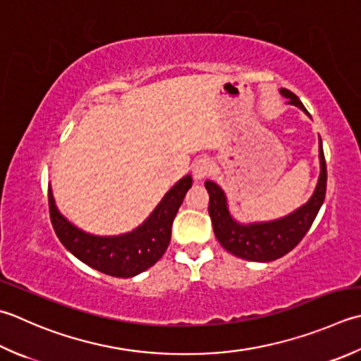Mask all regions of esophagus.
I'll return each mask as SVG.
<instances>
[{"label":"esophagus","instance_id":"1","mask_svg":"<svg viewBox=\"0 0 361 361\" xmlns=\"http://www.w3.org/2000/svg\"><path fill=\"white\" fill-rule=\"evenodd\" d=\"M211 167H213V166H211L209 159H207V158L197 159V161L194 162V164H192V175H194V178H195L197 181L203 180L204 176L209 175Z\"/></svg>","mask_w":361,"mask_h":361}]
</instances>
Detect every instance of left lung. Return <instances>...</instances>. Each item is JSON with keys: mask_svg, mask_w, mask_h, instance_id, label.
<instances>
[{"mask_svg": "<svg viewBox=\"0 0 361 361\" xmlns=\"http://www.w3.org/2000/svg\"><path fill=\"white\" fill-rule=\"evenodd\" d=\"M280 94L281 97L286 98L289 104L298 106L299 109L310 116L305 106L299 100V97L294 95L291 90L280 89ZM319 164V178H317L314 192L310 197L308 202L303 203L298 209H294L293 213L264 222H238L230 213L228 200L224 189L214 181H204V188H207L209 194L208 213L211 216V221H213V228L217 241L231 255L247 261L267 263V261H274L286 255L307 235V231L312 227L317 213H319L324 199H326L327 167L326 158H324L321 137Z\"/></svg>", "mask_w": 361, "mask_h": 361, "instance_id": "left-lung-1", "label": "left lung"}]
</instances>
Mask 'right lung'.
<instances>
[{
    "label": "right lung",
    "instance_id": "right-lung-1",
    "mask_svg": "<svg viewBox=\"0 0 361 361\" xmlns=\"http://www.w3.org/2000/svg\"><path fill=\"white\" fill-rule=\"evenodd\" d=\"M190 186L192 176H183L139 227L116 236L92 235L78 228L56 207L51 186L48 188L49 217L59 241L84 264L111 277L130 279L147 271L164 255L171 243L173 219Z\"/></svg>",
    "mask_w": 361,
    "mask_h": 361
}]
</instances>
